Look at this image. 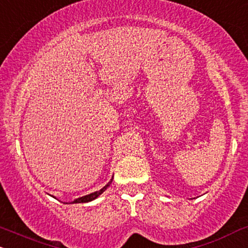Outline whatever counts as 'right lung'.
<instances>
[{
    "instance_id": "1",
    "label": "right lung",
    "mask_w": 248,
    "mask_h": 248,
    "mask_svg": "<svg viewBox=\"0 0 248 248\" xmlns=\"http://www.w3.org/2000/svg\"><path fill=\"white\" fill-rule=\"evenodd\" d=\"M111 183H112V181H109V183L107 184L106 186L104 187V188H101L100 190H97V192H94V193H91V194H89V195H85V196H82V198H78V199H76L75 201H73V202H71V203H86V202H90V201H92V200L97 199L98 196H99L101 193H103V192H105V189L107 188V187L109 186V184H111Z\"/></svg>"
}]
</instances>
